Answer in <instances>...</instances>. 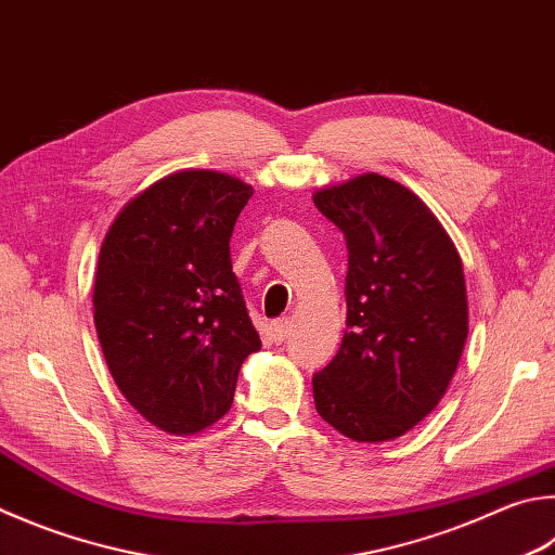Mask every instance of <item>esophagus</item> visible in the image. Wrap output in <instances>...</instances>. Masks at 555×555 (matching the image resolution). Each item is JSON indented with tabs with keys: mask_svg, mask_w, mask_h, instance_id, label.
I'll list each match as a JSON object with an SVG mask.
<instances>
[{
	"mask_svg": "<svg viewBox=\"0 0 555 555\" xmlns=\"http://www.w3.org/2000/svg\"><path fill=\"white\" fill-rule=\"evenodd\" d=\"M288 335H291V320L288 318H281V320L271 322V341L281 345V341H284Z\"/></svg>",
	"mask_w": 555,
	"mask_h": 555,
	"instance_id": "1",
	"label": "esophagus"
}]
</instances>
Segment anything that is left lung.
<instances>
[{"instance_id":"1","label":"left lung","mask_w":555,"mask_h":555,"mask_svg":"<svg viewBox=\"0 0 555 555\" xmlns=\"http://www.w3.org/2000/svg\"><path fill=\"white\" fill-rule=\"evenodd\" d=\"M312 201L347 240V330L312 376L320 417L354 441H390L425 420L468 337L466 279L437 216L398 181L361 175Z\"/></svg>"}]
</instances>
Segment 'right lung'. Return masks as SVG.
Masks as SVG:
<instances>
[{
  "instance_id": "obj_1",
  "label": "right lung",
  "mask_w": 555,
  "mask_h": 555,
  "mask_svg": "<svg viewBox=\"0 0 555 555\" xmlns=\"http://www.w3.org/2000/svg\"><path fill=\"white\" fill-rule=\"evenodd\" d=\"M251 186L184 169L120 208L94 276V325L118 390L169 435L204 431L233 405L261 347L230 261Z\"/></svg>"
}]
</instances>
